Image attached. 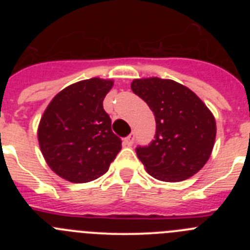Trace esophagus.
I'll use <instances>...</instances> for the list:
<instances>
[{"label":"esophagus","instance_id":"obj_1","mask_svg":"<svg viewBox=\"0 0 250 250\" xmlns=\"http://www.w3.org/2000/svg\"><path fill=\"white\" fill-rule=\"evenodd\" d=\"M134 139H135V134H134V132H131L129 136H126V138L124 139V145H126V146H131L132 143H134Z\"/></svg>","mask_w":250,"mask_h":250}]
</instances>
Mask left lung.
<instances>
[{"label":"left lung","instance_id":"8db88e82","mask_svg":"<svg viewBox=\"0 0 250 250\" xmlns=\"http://www.w3.org/2000/svg\"><path fill=\"white\" fill-rule=\"evenodd\" d=\"M131 90L149 105L155 139L136 155L152 178L176 183L195 175L210 158L216 136L214 115L189 87L169 79H135Z\"/></svg>","mask_w":250,"mask_h":250}]
</instances>
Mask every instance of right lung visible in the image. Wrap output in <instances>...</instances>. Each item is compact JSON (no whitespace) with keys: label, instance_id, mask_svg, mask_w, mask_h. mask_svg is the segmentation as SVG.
Instances as JSON below:
<instances>
[{"label":"right lung","instance_id":"obj_1","mask_svg":"<svg viewBox=\"0 0 250 250\" xmlns=\"http://www.w3.org/2000/svg\"><path fill=\"white\" fill-rule=\"evenodd\" d=\"M114 81L92 77L67 86L47 105L37 129L43 158L67 182L100 178L121 150L103 101Z\"/></svg>","mask_w":250,"mask_h":250}]
</instances>
